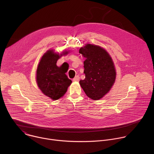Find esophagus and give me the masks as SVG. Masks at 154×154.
<instances>
[{"label":"esophagus","mask_w":154,"mask_h":154,"mask_svg":"<svg viewBox=\"0 0 154 154\" xmlns=\"http://www.w3.org/2000/svg\"><path fill=\"white\" fill-rule=\"evenodd\" d=\"M79 79H80V77L79 75H76L74 79H73V81L74 82H79Z\"/></svg>","instance_id":"obj_1"}]
</instances>
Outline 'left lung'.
<instances>
[{
	"instance_id": "left-lung-1",
	"label": "left lung",
	"mask_w": 154,
	"mask_h": 154,
	"mask_svg": "<svg viewBox=\"0 0 154 154\" xmlns=\"http://www.w3.org/2000/svg\"><path fill=\"white\" fill-rule=\"evenodd\" d=\"M85 58V79L79 83L86 96L99 100L110 90L116 79L113 61L108 53L99 46L88 44L79 50Z\"/></svg>"
}]
</instances>
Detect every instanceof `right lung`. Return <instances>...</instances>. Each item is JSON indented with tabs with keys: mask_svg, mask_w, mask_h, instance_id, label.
Here are the masks:
<instances>
[{
	"mask_svg": "<svg viewBox=\"0 0 154 154\" xmlns=\"http://www.w3.org/2000/svg\"><path fill=\"white\" fill-rule=\"evenodd\" d=\"M68 54V51L62 54L55 53L49 50L42 57L36 70V82L43 94L52 100H58L67 91L68 88L72 83L66 72L67 71L63 65L57 66V60L63 55Z\"/></svg>",
	"mask_w": 154,
	"mask_h": 154,
	"instance_id": "1",
	"label": "right lung"
}]
</instances>
